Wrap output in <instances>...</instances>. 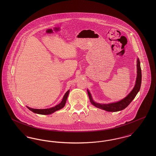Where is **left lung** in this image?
Instances as JSON below:
<instances>
[{"instance_id": "left-lung-1", "label": "left lung", "mask_w": 156, "mask_h": 156, "mask_svg": "<svg viewBox=\"0 0 156 156\" xmlns=\"http://www.w3.org/2000/svg\"><path fill=\"white\" fill-rule=\"evenodd\" d=\"M137 78L136 84L134 87L133 90L130 92V93L123 99L120 101L119 102H115V103H112L109 104H98L95 102L91 97V95L90 94L88 90H87L88 96L90 103L92 104L94 106L97 107L98 108L105 110L108 112H118L119 111H122L124 109H125L126 107L131 103V102L134 99V98L136 96L139 91L140 89L141 83V70L140 64V60L137 58Z\"/></svg>"}]
</instances>
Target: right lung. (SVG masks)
Here are the masks:
<instances>
[{
	"mask_svg": "<svg viewBox=\"0 0 156 156\" xmlns=\"http://www.w3.org/2000/svg\"><path fill=\"white\" fill-rule=\"evenodd\" d=\"M69 92V90H68L67 92L66 93V94L64 95V96L63 97V99H62V101L61 102L60 104L56 105L55 106H54L53 108H51L45 109H37L30 108L28 106H27V108L31 111L37 113V114H40V115H50V114H51L52 113H54V112L58 111L59 109H62L65 106V104L66 103V101H67Z\"/></svg>",
	"mask_w": 156,
	"mask_h": 156,
	"instance_id": "add662e5",
	"label": "right lung"
}]
</instances>
